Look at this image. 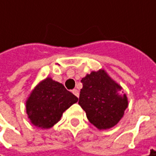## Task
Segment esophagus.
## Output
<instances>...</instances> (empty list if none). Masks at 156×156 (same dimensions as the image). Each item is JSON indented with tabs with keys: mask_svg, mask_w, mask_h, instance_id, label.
I'll return each mask as SVG.
<instances>
[{
	"mask_svg": "<svg viewBox=\"0 0 156 156\" xmlns=\"http://www.w3.org/2000/svg\"><path fill=\"white\" fill-rule=\"evenodd\" d=\"M72 92H73V94H74L75 96H77L78 98V96H79V93H78V90H77V89H73V90H72Z\"/></svg>",
	"mask_w": 156,
	"mask_h": 156,
	"instance_id": "obj_1",
	"label": "esophagus"
}]
</instances>
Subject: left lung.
<instances>
[{"instance_id": "1", "label": "left lung", "mask_w": 156, "mask_h": 156, "mask_svg": "<svg viewBox=\"0 0 156 156\" xmlns=\"http://www.w3.org/2000/svg\"><path fill=\"white\" fill-rule=\"evenodd\" d=\"M83 88L78 104L87 118L100 130H105L119 122L128 101L122 88L105 70L91 72L82 78Z\"/></svg>"}]
</instances>
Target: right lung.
<instances>
[{"mask_svg": "<svg viewBox=\"0 0 156 156\" xmlns=\"http://www.w3.org/2000/svg\"><path fill=\"white\" fill-rule=\"evenodd\" d=\"M78 101L62 83L48 77L32 90L26 101V112L33 125L47 129L57 123L63 112Z\"/></svg>", "mask_w": 156, "mask_h": 156, "instance_id": "right-lung-1", "label": "right lung"}]
</instances>
